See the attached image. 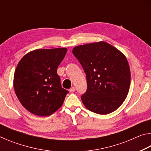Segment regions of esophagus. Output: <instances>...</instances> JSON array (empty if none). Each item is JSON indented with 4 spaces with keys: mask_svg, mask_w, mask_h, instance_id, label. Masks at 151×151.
<instances>
[{
    "mask_svg": "<svg viewBox=\"0 0 151 151\" xmlns=\"http://www.w3.org/2000/svg\"><path fill=\"white\" fill-rule=\"evenodd\" d=\"M69 91L70 92V93H74V92L75 91V88L74 87V86H73V87H71V88L69 89Z\"/></svg>",
    "mask_w": 151,
    "mask_h": 151,
    "instance_id": "obj_1",
    "label": "esophagus"
}]
</instances>
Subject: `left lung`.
I'll list each match as a JSON object with an SVG mask.
<instances>
[{
	"label": "left lung",
	"instance_id": "1",
	"mask_svg": "<svg viewBox=\"0 0 151 151\" xmlns=\"http://www.w3.org/2000/svg\"><path fill=\"white\" fill-rule=\"evenodd\" d=\"M73 54L86 74L87 89L81 96L86 108L99 114L118 109L126 99L131 83L125 56L105 42L77 46Z\"/></svg>",
	"mask_w": 151,
	"mask_h": 151
}]
</instances>
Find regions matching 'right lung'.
<instances>
[{"label":"right lung","mask_w":151,"mask_h":151,"mask_svg":"<svg viewBox=\"0 0 151 151\" xmlns=\"http://www.w3.org/2000/svg\"><path fill=\"white\" fill-rule=\"evenodd\" d=\"M66 52V48L35 50L18 64L14 91L22 105L31 113L49 116L62 106L68 91L61 86L57 68Z\"/></svg>","instance_id":"obj_1"}]
</instances>
